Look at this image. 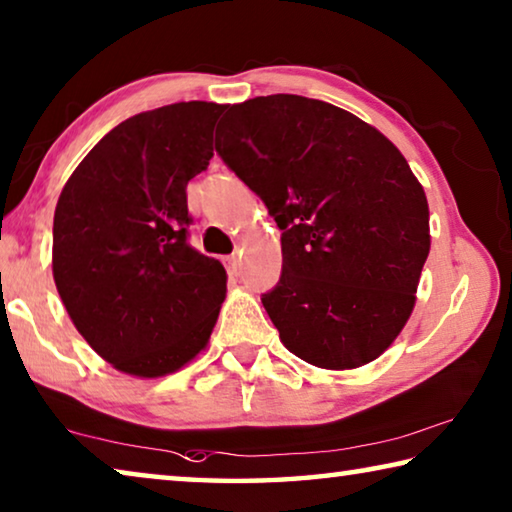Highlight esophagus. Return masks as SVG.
<instances>
[{"label": "esophagus", "instance_id": "obj_1", "mask_svg": "<svg viewBox=\"0 0 512 512\" xmlns=\"http://www.w3.org/2000/svg\"><path fill=\"white\" fill-rule=\"evenodd\" d=\"M239 262H241V255H239V253H234V255L227 257V264H230L232 271L239 269Z\"/></svg>", "mask_w": 512, "mask_h": 512}]
</instances>
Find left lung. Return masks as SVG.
<instances>
[{"mask_svg": "<svg viewBox=\"0 0 512 512\" xmlns=\"http://www.w3.org/2000/svg\"><path fill=\"white\" fill-rule=\"evenodd\" d=\"M216 152L282 230L262 303L287 351L330 371L380 358L431 250L424 186L399 148L335 104L280 93L232 104Z\"/></svg>", "mask_w": 512, "mask_h": 512, "instance_id": "left-lung-1", "label": "left lung"}]
</instances>
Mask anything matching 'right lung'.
Here are the masks:
<instances>
[{
    "mask_svg": "<svg viewBox=\"0 0 512 512\" xmlns=\"http://www.w3.org/2000/svg\"><path fill=\"white\" fill-rule=\"evenodd\" d=\"M225 104L177 102L113 127L54 212L52 273L68 316L113 369L161 378L207 348L223 264L186 241V184L214 157Z\"/></svg>",
    "mask_w": 512,
    "mask_h": 512,
    "instance_id": "obj_1",
    "label": "right lung"
}]
</instances>
